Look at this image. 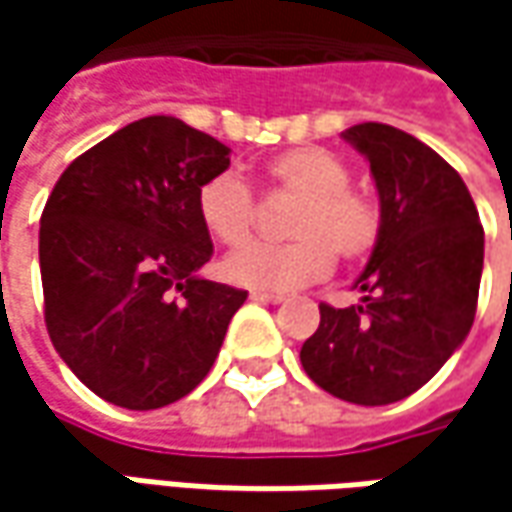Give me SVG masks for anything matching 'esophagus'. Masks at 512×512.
Returning <instances> with one entry per match:
<instances>
[{
	"instance_id": "34e87169",
	"label": "esophagus",
	"mask_w": 512,
	"mask_h": 512,
	"mask_svg": "<svg viewBox=\"0 0 512 512\" xmlns=\"http://www.w3.org/2000/svg\"><path fill=\"white\" fill-rule=\"evenodd\" d=\"M250 299H253V302H262V305H282V302H285V296L262 293V290H253V293H250Z\"/></svg>"
}]
</instances>
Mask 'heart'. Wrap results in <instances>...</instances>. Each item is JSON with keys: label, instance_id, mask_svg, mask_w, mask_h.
Instances as JSON below:
<instances>
[{"label": "heart", "instance_id": "heart-1", "mask_svg": "<svg viewBox=\"0 0 512 512\" xmlns=\"http://www.w3.org/2000/svg\"><path fill=\"white\" fill-rule=\"evenodd\" d=\"M265 182L267 190L299 199L287 222L293 242H253L233 250L222 262L227 282L262 293H290L325 279L333 270V253L344 262H359L379 245L382 207L350 185V170L330 150L316 145L285 150L265 165ZM196 213L216 242L233 247L250 236L256 202L239 176L219 173L199 187Z\"/></svg>", "mask_w": 512, "mask_h": 512}]
</instances>
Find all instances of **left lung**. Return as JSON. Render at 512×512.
Segmentation results:
<instances>
[{
	"instance_id": "1",
	"label": "left lung",
	"mask_w": 512,
	"mask_h": 512,
	"mask_svg": "<svg viewBox=\"0 0 512 512\" xmlns=\"http://www.w3.org/2000/svg\"><path fill=\"white\" fill-rule=\"evenodd\" d=\"M342 136L370 162L382 236L356 279L362 305H319L299 359L330 396L376 407L416 393L467 339L484 230L462 176L416 136L379 122Z\"/></svg>"
}]
</instances>
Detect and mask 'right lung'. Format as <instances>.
<instances>
[{"mask_svg":"<svg viewBox=\"0 0 512 512\" xmlns=\"http://www.w3.org/2000/svg\"><path fill=\"white\" fill-rule=\"evenodd\" d=\"M230 148L145 116L73 159L48 196L39 267L50 342L99 399L156 410L210 373L247 290L196 270L213 242L196 193Z\"/></svg>","mask_w":512,"mask_h":512,"instance_id":"right-lung-1","label":"right lung"}]
</instances>
